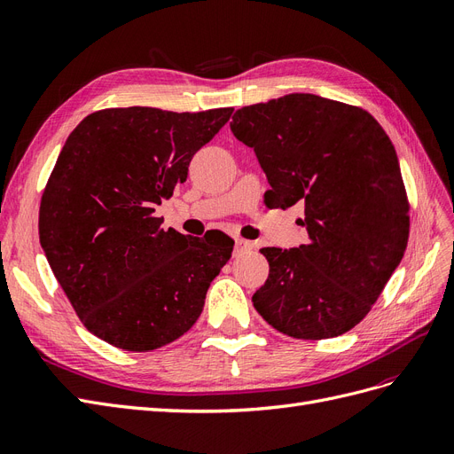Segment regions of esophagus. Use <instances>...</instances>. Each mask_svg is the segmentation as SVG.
Listing matches in <instances>:
<instances>
[{"mask_svg": "<svg viewBox=\"0 0 454 454\" xmlns=\"http://www.w3.org/2000/svg\"><path fill=\"white\" fill-rule=\"evenodd\" d=\"M254 250V244L250 240H244V239H237L235 242V255H242V254H248Z\"/></svg>", "mask_w": 454, "mask_h": 454, "instance_id": "1", "label": "esophagus"}]
</instances>
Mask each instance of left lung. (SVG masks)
Returning <instances> with one entry per match:
<instances>
[{"label":"left lung","instance_id":"left-lung-1","mask_svg":"<svg viewBox=\"0 0 454 454\" xmlns=\"http://www.w3.org/2000/svg\"><path fill=\"white\" fill-rule=\"evenodd\" d=\"M231 130L254 147L270 206H305L309 244L261 250L269 278L255 310L294 339L347 333L407 248L409 200L388 134L362 107L303 92L239 109Z\"/></svg>","mask_w":454,"mask_h":454}]
</instances>
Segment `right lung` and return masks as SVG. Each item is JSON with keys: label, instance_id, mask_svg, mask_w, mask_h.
Here are the masks:
<instances>
[{"label": "right lung", "instance_id": "obj_1", "mask_svg": "<svg viewBox=\"0 0 454 454\" xmlns=\"http://www.w3.org/2000/svg\"><path fill=\"white\" fill-rule=\"evenodd\" d=\"M231 114L109 107L67 136L41 197L39 240L79 320L109 345L149 352L199 320L235 240L162 229L155 206Z\"/></svg>", "mask_w": 454, "mask_h": 454}]
</instances>
